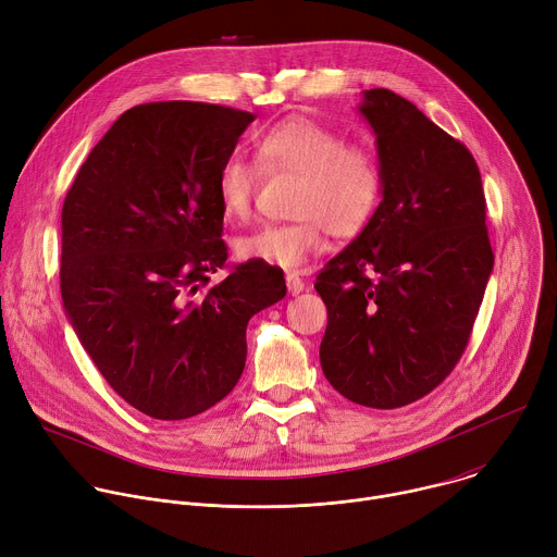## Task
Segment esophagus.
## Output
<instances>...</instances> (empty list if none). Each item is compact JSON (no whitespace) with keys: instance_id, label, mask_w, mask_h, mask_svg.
Instances as JSON below:
<instances>
[{"instance_id":"obj_1","label":"esophagus","mask_w":557,"mask_h":557,"mask_svg":"<svg viewBox=\"0 0 557 557\" xmlns=\"http://www.w3.org/2000/svg\"><path fill=\"white\" fill-rule=\"evenodd\" d=\"M286 286L290 295H299L306 288V282L297 273H286Z\"/></svg>"}]
</instances>
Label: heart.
I'll return each mask as SVG.
<instances>
[{
  "label": "heart",
  "mask_w": 557,
  "mask_h": 557,
  "mask_svg": "<svg viewBox=\"0 0 557 557\" xmlns=\"http://www.w3.org/2000/svg\"><path fill=\"white\" fill-rule=\"evenodd\" d=\"M267 174H297L295 223L267 225L234 243L243 262H264L297 271L334 238H356L372 223L383 201L385 176L376 152L349 144L345 133L310 115H288L256 141ZM260 188V172L240 157H227L216 174V199L232 221H247Z\"/></svg>",
  "instance_id": "1"
}]
</instances>
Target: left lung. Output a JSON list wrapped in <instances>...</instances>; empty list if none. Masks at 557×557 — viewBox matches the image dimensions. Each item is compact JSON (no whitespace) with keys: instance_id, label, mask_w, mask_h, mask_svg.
Wrapping results in <instances>:
<instances>
[{"instance_id":"8db88e82","label":"left lung","mask_w":557,"mask_h":557,"mask_svg":"<svg viewBox=\"0 0 557 557\" xmlns=\"http://www.w3.org/2000/svg\"><path fill=\"white\" fill-rule=\"evenodd\" d=\"M385 176L376 216L317 275L327 308L319 347L347 400L398 409L459 362L494 267L472 152L389 89L358 107Z\"/></svg>"}]
</instances>
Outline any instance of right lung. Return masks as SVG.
Instances as JSON below:
<instances>
[{
	"label": "right lung",
	"mask_w": 557,
	"mask_h": 557,
	"mask_svg": "<svg viewBox=\"0 0 557 557\" xmlns=\"http://www.w3.org/2000/svg\"><path fill=\"white\" fill-rule=\"evenodd\" d=\"M253 113L188 100L122 113L63 203L65 312L111 389L154 420L221 403L247 360V323L286 295L284 273L225 269L216 174Z\"/></svg>",
	"instance_id": "obj_1"
}]
</instances>
